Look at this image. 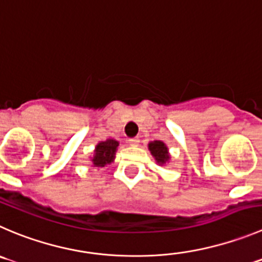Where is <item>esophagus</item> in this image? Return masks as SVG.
I'll list each match as a JSON object with an SVG mask.
<instances>
[{
  "label": "esophagus",
  "mask_w": 262,
  "mask_h": 262,
  "mask_svg": "<svg viewBox=\"0 0 262 262\" xmlns=\"http://www.w3.org/2000/svg\"><path fill=\"white\" fill-rule=\"evenodd\" d=\"M139 143H140V139H139V138H133V139H128V144H129V145L135 146V145H138Z\"/></svg>",
  "instance_id": "34e87169"
}]
</instances>
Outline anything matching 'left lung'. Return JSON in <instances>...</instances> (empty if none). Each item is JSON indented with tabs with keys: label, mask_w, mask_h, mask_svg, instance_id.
Wrapping results in <instances>:
<instances>
[{
	"label": "left lung",
	"mask_w": 262,
	"mask_h": 262,
	"mask_svg": "<svg viewBox=\"0 0 262 262\" xmlns=\"http://www.w3.org/2000/svg\"><path fill=\"white\" fill-rule=\"evenodd\" d=\"M148 149L153 158L156 159V163L159 166H164L170 162L171 154L168 150V146L161 140H154L148 144Z\"/></svg>",
	"instance_id": "1"
}]
</instances>
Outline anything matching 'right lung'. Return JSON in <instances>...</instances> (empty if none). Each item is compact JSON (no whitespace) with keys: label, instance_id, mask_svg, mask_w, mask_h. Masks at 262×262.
<instances>
[{"label":"right lung","instance_id":"obj_1","mask_svg":"<svg viewBox=\"0 0 262 262\" xmlns=\"http://www.w3.org/2000/svg\"><path fill=\"white\" fill-rule=\"evenodd\" d=\"M119 141L114 139H106L100 141L94 149V153L90 157L92 167H105L112 164L116 159V151L118 149Z\"/></svg>","mask_w":262,"mask_h":262}]
</instances>
